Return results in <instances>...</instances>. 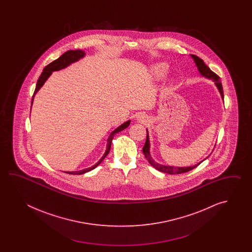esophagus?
Here are the masks:
<instances>
[{
  "label": "esophagus",
  "instance_id": "34e87169",
  "mask_svg": "<svg viewBox=\"0 0 252 252\" xmlns=\"http://www.w3.org/2000/svg\"><path fill=\"white\" fill-rule=\"evenodd\" d=\"M138 121L139 122H142V123H144L145 121H146V117H145L144 115H142V114H140V115H138Z\"/></svg>",
  "mask_w": 252,
  "mask_h": 252
}]
</instances>
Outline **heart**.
I'll return each mask as SVG.
<instances>
[{
    "mask_svg": "<svg viewBox=\"0 0 252 252\" xmlns=\"http://www.w3.org/2000/svg\"><path fill=\"white\" fill-rule=\"evenodd\" d=\"M167 71H168V66L164 63H158L152 65L151 67V74L158 79L164 77L166 75Z\"/></svg>",
    "mask_w": 252,
    "mask_h": 252,
    "instance_id": "heart-1",
    "label": "heart"
}]
</instances>
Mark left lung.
<instances>
[{
	"label": "left lung",
	"mask_w": 252,
	"mask_h": 252,
	"mask_svg": "<svg viewBox=\"0 0 252 252\" xmlns=\"http://www.w3.org/2000/svg\"><path fill=\"white\" fill-rule=\"evenodd\" d=\"M191 57L193 58L194 63L196 64L198 71L200 72V74L208 78V79H212L214 81V84L216 87L218 88L220 94V96L223 99L224 95H223V89H222V86H221V83L220 80L219 75H216L214 72H213L212 70L210 69L209 67L204 64L203 59H200L197 56L195 55H191ZM150 139H149V132H148V129H147V139H146V142H145L144 147H143V153H144L145 158L148 159L149 163H150L151 166L153 167H155L157 170L158 171L163 172V173H166V174H170V175H176V174H182V173H186V172L190 171L193 168H195L196 166L200 165L202 163V161L194 165V166H164V165H161L159 163H157L150 155Z\"/></svg>",
	"instance_id": "obj_1"
}]
</instances>
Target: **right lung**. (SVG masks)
<instances>
[{
  "instance_id": "obj_1",
  "label": "right lung",
  "mask_w": 252,
  "mask_h": 252,
  "mask_svg": "<svg viewBox=\"0 0 252 252\" xmlns=\"http://www.w3.org/2000/svg\"><path fill=\"white\" fill-rule=\"evenodd\" d=\"M85 55H86V53H85L83 50H80V49H76V50H68V51L64 52L62 56H60L59 59L54 60L53 62H51V63H50V64H48L47 66H45V68L43 69V72L41 73L40 76H39L38 82H37L36 88H35V91H34V94H33L32 100V105L33 100H34V96H35V94H36L38 93V90L42 87L43 85L45 84V82L47 81L48 77H49V76L51 75V74H52V72H54V71H59V70L65 68L66 66H68V65L72 64V63L76 62V61H78L79 59H82V58H84V57H85ZM129 124H130V121H128V122L124 123V124H122L121 126H119L118 128H115V129L113 130V132L110 134V136H109V138H108L107 147H106L105 153L103 154V156L101 158V159L98 161L95 165H94V166H91V167L86 168V169L79 170V171H67L65 172V173H67V174H71V175H82V174H85L86 172L91 171V170H93L94 168H95V167H96V166H98V165H99V164H100V163H101L104 158H105V157H106V156L108 155V153L110 152V150H111V145H112V141H113L114 135L116 133H118L120 131H122V130H124V128H127L128 125H129Z\"/></svg>"
}]
</instances>
